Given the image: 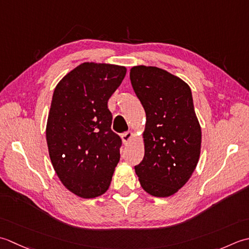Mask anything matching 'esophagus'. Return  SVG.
<instances>
[{
	"label": "esophagus",
	"instance_id": "esophagus-1",
	"mask_svg": "<svg viewBox=\"0 0 249 249\" xmlns=\"http://www.w3.org/2000/svg\"><path fill=\"white\" fill-rule=\"evenodd\" d=\"M133 136H134V134H133V132L132 131H128V132H124V133L121 135V138H123V141H124V143L126 145V144H129L130 143V141L133 139Z\"/></svg>",
	"mask_w": 249,
	"mask_h": 249
}]
</instances>
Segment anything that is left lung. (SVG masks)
Segmentation results:
<instances>
[{"label": "left lung", "mask_w": 249, "mask_h": 249, "mask_svg": "<svg viewBox=\"0 0 249 249\" xmlns=\"http://www.w3.org/2000/svg\"><path fill=\"white\" fill-rule=\"evenodd\" d=\"M130 79L146 113L145 154L135 173L149 195L170 196L189 180L200 158L202 133L190 87L145 65L132 68Z\"/></svg>", "instance_id": "obj_1"}]
</instances>
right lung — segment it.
<instances>
[{
    "label": "right lung",
    "instance_id": "1",
    "mask_svg": "<svg viewBox=\"0 0 249 249\" xmlns=\"http://www.w3.org/2000/svg\"><path fill=\"white\" fill-rule=\"evenodd\" d=\"M125 73L120 65L85 62L53 91L46 126L49 157L65 188L84 199L108 189L120 159L121 139L110 129L107 102Z\"/></svg>",
    "mask_w": 249,
    "mask_h": 249
}]
</instances>
